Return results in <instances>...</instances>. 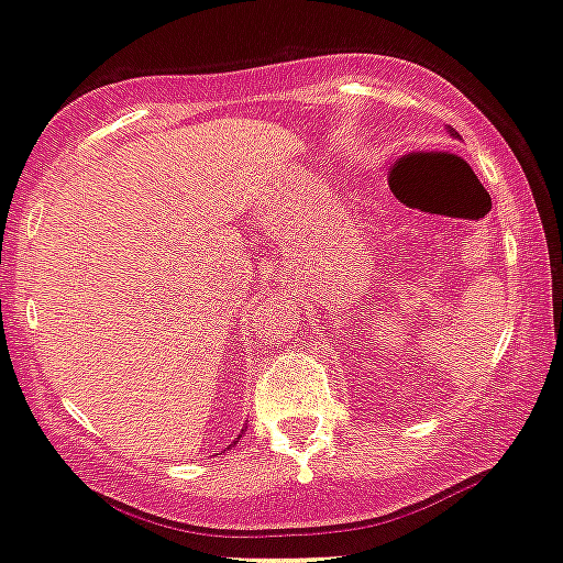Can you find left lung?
I'll use <instances>...</instances> for the list:
<instances>
[{
	"mask_svg": "<svg viewBox=\"0 0 563 563\" xmlns=\"http://www.w3.org/2000/svg\"><path fill=\"white\" fill-rule=\"evenodd\" d=\"M450 133H452V130H450ZM452 135H455V133H452Z\"/></svg>",
	"mask_w": 563,
	"mask_h": 563,
	"instance_id": "obj_1",
	"label": "left lung"
}]
</instances>
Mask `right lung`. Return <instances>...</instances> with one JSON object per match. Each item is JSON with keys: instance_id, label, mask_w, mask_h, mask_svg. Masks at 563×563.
<instances>
[{"instance_id": "right-lung-1", "label": "right lung", "mask_w": 563, "mask_h": 563, "mask_svg": "<svg viewBox=\"0 0 563 563\" xmlns=\"http://www.w3.org/2000/svg\"><path fill=\"white\" fill-rule=\"evenodd\" d=\"M236 444V441H231V444H229V450H231V446H234Z\"/></svg>"}]
</instances>
